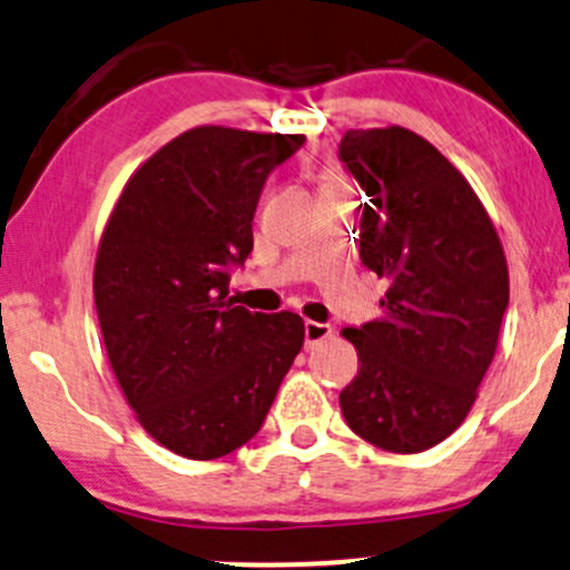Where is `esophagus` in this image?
<instances>
[{
    "mask_svg": "<svg viewBox=\"0 0 570 570\" xmlns=\"http://www.w3.org/2000/svg\"><path fill=\"white\" fill-rule=\"evenodd\" d=\"M333 336V327L325 325V323H312V320H306L304 325V344L306 350H314L317 344H323Z\"/></svg>",
    "mask_w": 570,
    "mask_h": 570,
    "instance_id": "obj_1",
    "label": "esophagus"
}]
</instances>
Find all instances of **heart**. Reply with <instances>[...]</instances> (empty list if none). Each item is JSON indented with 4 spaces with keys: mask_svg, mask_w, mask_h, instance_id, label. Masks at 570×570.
<instances>
[{
    "mask_svg": "<svg viewBox=\"0 0 570 570\" xmlns=\"http://www.w3.org/2000/svg\"><path fill=\"white\" fill-rule=\"evenodd\" d=\"M323 186H338V184H336V180H333L331 176H325V178H323Z\"/></svg>",
    "mask_w": 570,
    "mask_h": 570,
    "instance_id": "1",
    "label": "heart"
}]
</instances>
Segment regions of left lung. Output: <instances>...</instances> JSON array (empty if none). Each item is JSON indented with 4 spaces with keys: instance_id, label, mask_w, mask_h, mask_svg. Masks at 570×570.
I'll return each instance as SVG.
<instances>
[{
    "instance_id": "left-lung-1",
    "label": "left lung",
    "mask_w": 570,
    "mask_h": 570,
    "mask_svg": "<svg viewBox=\"0 0 570 570\" xmlns=\"http://www.w3.org/2000/svg\"><path fill=\"white\" fill-rule=\"evenodd\" d=\"M338 154L371 197L360 258L390 283L379 320L341 331L360 360L341 413L381 451L419 453L459 430L493 363L504 247L470 180L413 130H350Z\"/></svg>"
}]
</instances>
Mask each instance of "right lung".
Returning <instances> with one entry per match:
<instances>
[{
  "label": "right lung",
  "mask_w": 570,
  "mask_h": 570,
  "mask_svg": "<svg viewBox=\"0 0 570 570\" xmlns=\"http://www.w3.org/2000/svg\"><path fill=\"white\" fill-rule=\"evenodd\" d=\"M304 136L203 125L132 173L98 243L92 293L114 376L138 424L210 461L264 424L304 346V320L234 306L266 176Z\"/></svg>",
  "instance_id": "1"
}]
</instances>
